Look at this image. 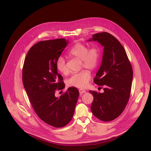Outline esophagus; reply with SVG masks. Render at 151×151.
Here are the masks:
<instances>
[{
    "label": "esophagus",
    "instance_id": "34e87169",
    "mask_svg": "<svg viewBox=\"0 0 151 151\" xmlns=\"http://www.w3.org/2000/svg\"><path fill=\"white\" fill-rule=\"evenodd\" d=\"M79 92H80V93L81 95H82L83 93H86V91L84 90V89H79Z\"/></svg>",
    "mask_w": 151,
    "mask_h": 151
}]
</instances>
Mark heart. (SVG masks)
Masks as SVG:
<instances>
[{
  "label": "heart",
  "mask_w": 151,
  "mask_h": 151,
  "mask_svg": "<svg viewBox=\"0 0 151 151\" xmlns=\"http://www.w3.org/2000/svg\"><path fill=\"white\" fill-rule=\"evenodd\" d=\"M71 56L81 59L82 67L88 69L93 70L98 64L100 59V50L96 46L88 49L86 45L81 43L75 44L69 51ZM57 69L62 74H67L68 68L65 58L59 56L56 61ZM91 74L87 70H83L79 73H74L67 80V84L68 86L84 88L86 87L91 80Z\"/></svg>",
  "instance_id": "b5f03b06"
}]
</instances>
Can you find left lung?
I'll return each instance as SVG.
<instances>
[{
    "label": "left lung",
    "mask_w": 151,
    "mask_h": 151,
    "mask_svg": "<svg viewBox=\"0 0 151 151\" xmlns=\"http://www.w3.org/2000/svg\"><path fill=\"white\" fill-rule=\"evenodd\" d=\"M88 41H96L104 47L102 60L94 83L104 86V92L93 91L91 109L93 114L104 122L113 120L123 111L129 101L133 72L123 46L108 32L93 35Z\"/></svg>",
    "instance_id": "obj_1"
}]
</instances>
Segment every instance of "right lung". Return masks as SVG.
I'll return each instance as SVG.
<instances>
[{
	"label": "right lung",
	"mask_w": 151,
	"mask_h": 151,
	"mask_svg": "<svg viewBox=\"0 0 151 151\" xmlns=\"http://www.w3.org/2000/svg\"><path fill=\"white\" fill-rule=\"evenodd\" d=\"M68 43L62 38L36 43L29 50L22 69L23 86L35 111L44 122L58 128L71 120L79 96L75 87L59 97L55 95L56 89L65 87L56 61Z\"/></svg>",
	"instance_id": "obj_1"
}]
</instances>
